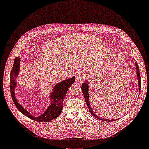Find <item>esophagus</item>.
I'll return each mask as SVG.
<instances>
[{"instance_id": "esophagus-1", "label": "esophagus", "mask_w": 149, "mask_h": 149, "mask_svg": "<svg viewBox=\"0 0 149 149\" xmlns=\"http://www.w3.org/2000/svg\"><path fill=\"white\" fill-rule=\"evenodd\" d=\"M85 79H86V76H85V74H83V73H79L76 77V80L79 83H82Z\"/></svg>"}]
</instances>
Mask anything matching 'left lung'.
<instances>
[{
    "mask_svg": "<svg viewBox=\"0 0 149 149\" xmlns=\"http://www.w3.org/2000/svg\"><path fill=\"white\" fill-rule=\"evenodd\" d=\"M136 74H137V77H138V82H139V90H141V76H140V72H139V67L137 63H136ZM88 82H84L82 84V93L84 94V100L85 102H86V105L88 108V109L90 112H91V114L93 116L94 118H96L98 119H100L102 121H116V119H114V120H111V119H104L103 118H100V116H97L96 114H95L94 112L92 110V108L90 106V102H89V94H88Z\"/></svg>",
    "mask_w": 149,
    "mask_h": 149,
    "instance_id": "obj_1",
    "label": "left lung"
}]
</instances>
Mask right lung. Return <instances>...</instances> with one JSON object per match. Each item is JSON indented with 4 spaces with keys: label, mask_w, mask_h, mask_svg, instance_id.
Here are the masks:
<instances>
[{
    "label": "right lung",
    "mask_w": 149,
    "mask_h": 149,
    "mask_svg": "<svg viewBox=\"0 0 149 149\" xmlns=\"http://www.w3.org/2000/svg\"><path fill=\"white\" fill-rule=\"evenodd\" d=\"M19 63L20 60L18 57H16L14 61V65L13 66L10 73V94L14 102V104L18 110L30 119H33L34 121H38V122H48L53 119L57 118L60 115L63 110V100L65 97V94H67L68 89L69 87L74 83L75 81V77H72L69 79H67L65 81L59 82L57 85H56L53 90L52 94H51V98L53 102L51 103V105L46 109V111L43 113V115L39 117H35L31 116L28 111L24 109L19 105L16 99V96L14 95V88L16 85L15 79L18 74Z\"/></svg>",
    "instance_id": "obj_1"
}]
</instances>
